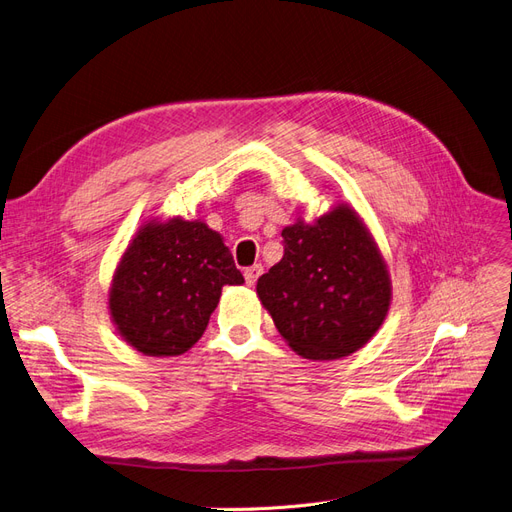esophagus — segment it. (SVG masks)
<instances>
[{"instance_id": "1", "label": "esophagus", "mask_w": 512, "mask_h": 512, "mask_svg": "<svg viewBox=\"0 0 512 512\" xmlns=\"http://www.w3.org/2000/svg\"><path fill=\"white\" fill-rule=\"evenodd\" d=\"M262 271H265V269H262V265H252V267H247L245 269V282L247 284H250V286H254L256 282H258V277L262 275Z\"/></svg>"}]
</instances>
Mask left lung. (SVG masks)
Listing matches in <instances>:
<instances>
[{
    "label": "left lung",
    "mask_w": 512,
    "mask_h": 512,
    "mask_svg": "<svg viewBox=\"0 0 512 512\" xmlns=\"http://www.w3.org/2000/svg\"><path fill=\"white\" fill-rule=\"evenodd\" d=\"M284 258L258 277L256 294L286 344L312 361L363 348L389 314V265L348 203L282 230Z\"/></svg>",
    "instance_id": "obj_1"
}]
</instances>
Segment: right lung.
Wrapping results in <instances>:
<instances>
[{"instance_id": "obj_1", "label": "right lung", "mask_w": 512, "mask_h": 512, "mask_svg": "<svg viewBox=\"0 0 512 512\" xmlns=\"http://www.w3.org/2000/svg\"><path fill=\"white\" fill-rule=\"evenodd\" d=\"M245 280L203 220L151 218L128 243L108 288L117 333L145 356H177L203 337L224 286Z\"/></svg>"}]
</instances>
